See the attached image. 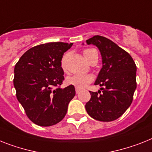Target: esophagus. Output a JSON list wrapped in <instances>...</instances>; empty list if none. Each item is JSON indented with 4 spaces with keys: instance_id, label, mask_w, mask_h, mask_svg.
Segmentation results:
<instances>
[{
    "instance_id": "1",
    "label": "esophagus",
    "mask_w": 152,
    "mask_h": 152,
    "mask_svg": "<svg viewBox=\"0 0 152 152\" xmlns=\"http://www.w3.org/2000/svg\"><path fill=\"white\" fill-rule=\"evenodd\" d=\"M75 91H76V93L78 94L79 92L81 91V89H79V88H75Z\"/></svg>"
}]
</instances>
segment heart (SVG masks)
<instances>
[{
	"instance_id": "obj_1",
	"label": "heart",
	"mask_w": 152,
	"mask_h": 152,
	"mask_svg": "<svg viewBox=\"0 0 152 152\" xmlns=\"http://www.w3.org/2000/svg\"><path fill=\"white\" fill-rule=\"evenodd\" d=\"M93 52H96V50L94 49H85L83 51V54L86 60H88V57ZM66 56H64L61 60V67L64 71H66ZM94 80V77L91 75H75L67 77V83L68 85H73L75 88L81 89L85 88L88 85L91 83Z\"/></svg>"
}]
</instances>
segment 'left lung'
<instances>
[{"label": "left lung", "mask_w": 152, "mask_h": 152, "mask_svg": "<svg viewBox=\"0 0 152 152\" xmlns=\"http://www.w3.org/2000/svg\"><path fill=\"white\" fill-rule=\"evenodd\" d=\"M99 50L102 67L95 85L99 91H90L91 99L85 105L88 114L99 121L110 122L118 119L133 101L137 88L134 61L128 53L109 39L95 36L86 40Z\"/></svg>", "instance_id": "8db88e82"}]
</instances>
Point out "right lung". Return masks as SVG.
<instances>
[{"label": "right lung", "instance_id": "obj_1", "mask_svg": "<svg viewBox=\"0 0 152 152\" xmlns=\"http://www.w3.org/2000/svg\"><path fill=\"white\" fill-rule=\"evenodd\" d=\"M73 43L55 42L38 45L26 51L15 67L16 97L32 122L50 126L61 122L75 96L69 85L61 88L63 55Z\"/></svg>", "mask_w": 152, "mask_h": 152}]
</instances>
